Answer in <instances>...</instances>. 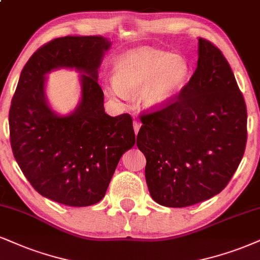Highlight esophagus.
<instances>
[{"mask_svg":"<svg viewBox=\"0 0 260 260\" xmlns=\"http://www.w3.org/2000/svg\"><path fill=\"white\" fill-rule=\"evenodd\" d=\"M140 127H141V123H140V121H139V120H134V130H135V134L139 133Z\"/></svg>","mask_w":260,"mask_h":260,"instance_id":"1","label":"esophagus"}]
</instances>
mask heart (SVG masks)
<instances>
[{
  "label": "heart",
  "mask_w": 260,
  "mask_h": 260,
  "mask_svg": "<svg viewBox=\"0 0 260 260\" xmlns=\"http://www.w3.org/2000/svg\"><path fill=\"white\" fill-rule=\"evenodd\" d=\"M114 82L108 84L112 95L141 91L147 107H160L181 91L189 76V63L183 56L165 50L141 48L125 53L115 60Z\"/></svg>",
  "instance_id": "obj_1"
}]
</instances>
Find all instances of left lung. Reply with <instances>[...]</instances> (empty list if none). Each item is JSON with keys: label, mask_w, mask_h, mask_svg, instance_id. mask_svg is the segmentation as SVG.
<instances>
[{"label": "left lung", "mask_w": 260, "mask_h": 260, "mask_svg": "<svg viewBox=\"0 0 260 260\" xmlns=\"http://www.w3.org/2000/svg\"><path fill=\"white\" fill-rule=\"evenodd\" d=\"M198 40L193 76L171 101L141 114L137 134L150 197L168 207L220 193L247 142V108L232 67L212 42Z\"/></svg>", "instance_id": "obj_1"}]
</instances>
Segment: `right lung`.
<instances>
[{
	"instance_id": "add662e5",
	"label": "right lung",
	"mask_w": 260,
	"mask_h": 260,
	"mask_svg": "<svg viewBox=\"0 0 260 260\" xmlns=\"http://www.w3.org/2000/svg\"><path fill=\"white\" fill-rule=\"evenodd\" d=\"M110 46L100 36L48 42L24 66L12 99L9 136L19 168L35 190L67 206L102 200L121 155L135 145L131 115L105 113L98 69ZM57 67L87 73L81 104L67 117L54 114L44 95V75Z\"/></svg>"
}]
</instances>
